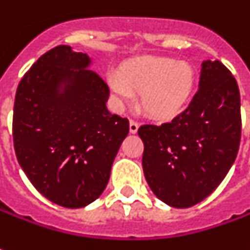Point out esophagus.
Listing matches in <instances>:
<instances>
[{"mask_svg": "<svg viewBox=\"0 0 250 250\" xmlns=\"http://www.w3.org/2000/svg\"><path fill=\"white\" fill-rule=\"evenodd\" d=\"M137 129H139V124L136 121L129 122V130H130V133H136Z\"/></svg>", "mask_w": 250, "mask_h": 250, "instance_id": "1", "label": "esophagus"}]
</instances>
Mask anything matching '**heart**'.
<instances>
[{"label": "heart", "mask_w": 250, "mask_h": 250, "mask_svg": "<svg viewBox=\"0 0 250 250\" xmlns=\"http://www.w3.org/2000/svg\"><path fill=\"white\" fill-rule=\"evenodd\" d=\"M114 99L129 103L140 93V108L148 117L169 120L183 111L191 98L195 73L190 63L170 58L140 56L125 62L108 77Z\"/></svg>", "instance_id": "heart-1"}]
</instances>
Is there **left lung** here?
I'll return each instance as SVG.
<instances>
[{
	"mask_svg": "<svg viewBox=\"0 0 250 250\" xmlns=\"http://www.w3.org/2000/svg\"><path fill=\"white\" fill-rule=\"evenodd\" d=\"M143 170L158 198L190 208L209 197L229 173L241 142L238 83L222 62L202 63L199 89L170 122L142 125Z\"/></svg>",
	"mask_w": 250,
	"mask_h": 250,
	"instance_id": "left-lung-1",
	"label": "left lung"
}]
</instances>
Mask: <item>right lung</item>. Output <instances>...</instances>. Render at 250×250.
I'll return each mask as SVG.
<instances>
[{
    "instance_id": "right-lung-1",
    "label": "right lung",
    "mask_w": 250,
    "mask_h": 250,
    "mask_svg": "<svg viewBox=\"0 0 250 250\" xmlns=\"http://www.w3.org/2000/svg\"><path fill=\"white\" fill-rule=\"evenodd\" d=\"M89 66L86 53L59 45L31 66L15 98L20 167L38 192L64 208L100 197L129 132L128 120L107 110L108 86Z\"/></svg>"
}]
</instances>
